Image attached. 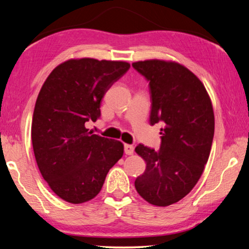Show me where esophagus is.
<instances>
[{"instance_id":"obj_1","label":"esophagus","mask_w":249,"mask_h":249,"mask_svg":"<svg viewBox=\"0 0 249 249\" xmlns=\"http://www.w3.org/2000/svg\"><path fill=\"white\" fill-rule=\"evenodd\" d=\"M124 151H125L126 155H133L134 154V146L125 144L124 145Z\"/></svg>"}]
</instances>
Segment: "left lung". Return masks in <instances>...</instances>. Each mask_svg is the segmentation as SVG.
Returning <instances> with one entry per match:
<instances>
[{
    "label": "left lung",
    "mask_w": 249,
    "mask_h": 249,
    "mask_svg": "<svg viewBox=\"0 0 249 249\" xmlns=\"http://www.w3.org/2000/svg\"><path fill=\"white\" fill-rule=\"evenodd\" d=\"M132 66L149 82L150 124H163L159 150L142 144L135 148L146 161L135 188L150 204L167 206L187 196L204 170L214 136L212 103L203 83L177 62Z\"/></svg>",
    "instance_id": "obj_1"
}]
</instances>
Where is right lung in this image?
I'll list each match as a JSON object with an SVG mask.
<instances>
[{"mask_svg": "<svg viewBox=\"0 0 249 249\" xmlns=\"http://www.w3.org/2000/svg\"><path fill=\"white\" fill-rule=\"evenodd\" d=\"M124 61L70 59L56 67L37 98L32 142L37 166L50 189L73 204L101 191L124 146L92 133L86 125L101 116V100L127 72Z\"/></svg>", "mask_w": 249, "mask_h": 249, "instance_id": "1", "label": "right lung"}]
</instances>
